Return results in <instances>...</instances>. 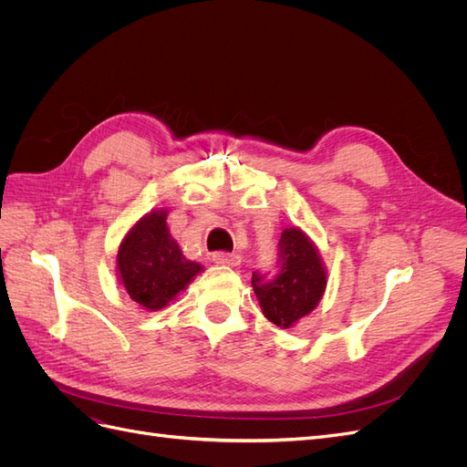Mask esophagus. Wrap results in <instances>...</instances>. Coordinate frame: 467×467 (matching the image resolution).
Segmentation results:
<instances>
[{
  "label": "esophagus",
  "mask_w": 467,
  "mask_h": 467,
  "mask_svg": "<svg viewBox=\"0 0 467 467\" xmlns=\"http://www.w3.org/2000/svg\"><path fill=\"white\" fill-rule=\"evenodd\" d=\"M212 261H214L216 265H222V266H237L239 263H242V257L237 255V253H225V251H218L212 255Z\"/></svg>",
  "instance_id": "obj_1"
}]
</instances>
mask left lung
<instances>
[{
  "mask_svg": "<svg viewBox=\"0 0 467 467\" xmlns=\"http://www.w3.org/2000/svg\"><path fill=\"white\" fill-rule=\"evenodd\" d=\"M278 271L253 273L251 285L263 314L282 329L307 316L327 286V273L316 245L298 228H286L278 242Z\"/></svg>",
  "mask_w": 467,
  "mask_h": 467,
  "instance_id": "1",
  "label": "left lung"
}]
</instances>
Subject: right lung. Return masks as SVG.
Segmentation results:
<instances>
[{
  "mask_svg": "<svg viewBox=\"0 0 467 467\" xmlns=\"http://www.w3.org/2000/svg\"><path fill=\"white\" fill-rule=\"evenodd\" d=\"M165 220V210H153L140 218L117 253L120 285L150 312L165 307L202 271V265L182 255Z\"/></svg>",
  "mask_w": 467,
  "mask_h": 467,
  "instance_id": "obj_1",
  "label": "right lung"
}]
</instances>
